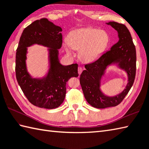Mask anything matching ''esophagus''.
I'll use <instances>...</instances> for the list:
<instances>
[{
    "mask_svg": "<svg viewBox=\"0 0 149 149\" xmlns=\"http://www.w3.org/2000/svg\"><path fill=\"white\" fill-rule=\"evenodd\" d=\"M82 71H83L82 67H78V74H80L81 73H82Z\"/></svg>",
    "mask_w": 149,
    "mask_h": 149,
    "instance_id": "1",
    "label": "esophagus"
}]
</instances>
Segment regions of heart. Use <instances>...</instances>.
Masks as SVG:
<instances>
[{
  "label": "heart",
  "instance_id": "heart-1",
  "mask_svg": "<svg viewBox=\"0 0 149 149\" xmlns=\"http://www.w3.org/2000/svg\"><path fill=\"white\" fill-rule=\"evenodd\" d=\"M109 36L104 30L84 28L72 31L65 42V49L72 54V49L79 50V56L86 62H91L99 58L107 47Z\"/></svg>",
  "mask_w": 149,
  "mask_h": 149
}]
</instances>
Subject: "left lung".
<instances>
[{
    "instance_id": "left-lung-1",
    "label": "left lung",
    "mask_w": 149,
    "mask_h": 149,
    "mask_svg": "<svg viewBox=\"0 0 149 149\" xmlns=\"http://www.w3.org/2000/svg\"><path fill=\"white\" fill-rule=\"evenodd\" d=\"M107 24L117 31L119 41L94 62L86 64V70L80 77V84L87 102L93 107L100 109L116 106L122 102L133 85L136 72V47L127 27L114 21ZM113 62L119 63L121 68L127 71L129 83L121 94L109 97L100 91V81L106 67Z\"/></svg>"
}]
</instances>
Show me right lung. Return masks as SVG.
Segmentation results:
<instances>
[{"label": "right lung", "instance_id": "right-lung-1", "mask_svg": "<svg viewBox=\"0 0 149 149\" xmlns=\"http://www.w3.org/2000/svg\"><path fill=\"white\" fill-rule=\"evenodd\" d=\"M61 30L47 19H41L25 28L19 42L15 57L17 80L29 102L38 107L54 109L60 106L65 99L67 82L70 78L78 77L77 63L63 66L59 62ZM35 43L51 48L50 71L42 80L31 78L26 69V47Z\"/></svg>", "mask_w": 149, "mask_h": 149}]
</instances>
